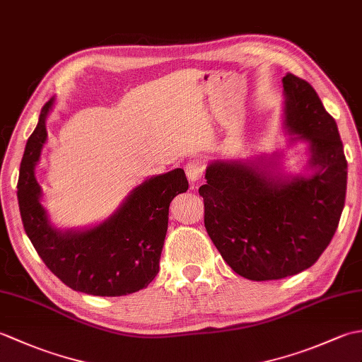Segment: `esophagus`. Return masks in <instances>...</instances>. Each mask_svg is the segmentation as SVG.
I'll use <instances>...</instances> for the list:
<instances>
[{"label": "esophagus", "instance_id": "34e87169", "mask_svg": "<svg viewBox=\"0 0 362 362\" xmlns=\"http://www.w3.org/2000/svg\"><path fill=\"white\" fill-rule=\"evenodd\" d=\"M204 171H205V163H204V160H201V158L189 160L187 166H185V173H187L188 180L193 182V183L201 180Z\"/></svg>", "mask_w": 362, "mask_h": 362}]
</instances>
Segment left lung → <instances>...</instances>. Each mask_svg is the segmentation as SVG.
<instances>
[{
  "label": "left lung",
  "mask_w": 362,
  "mask_h": 362,
  "mask_svg": "<svg viewBox=\"0 0 362 362\" xmlns=\"http://www.w3.org/2000/svg\"><path fill=\"white\" fill-rule=\"evenodd\" d=\"M284 126L310 146L313 175L284 179L264 160H216L206 168L205 228L233 271L253 281L311 267L339 224L347 160L334 118L308 82L283 78Z\"/></svg>",
  "instance_id": "8db88e82"
}]
</instances>
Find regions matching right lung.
I'll use <instances>...</instances> for the list:
<instances>
[{"instance_id": "obj_1", "label": "right lung", "mask_w": 362, "mask_h": 362, "mask_svg": "<svg viewBox=\"0 0 362 362\" xmlns=\"http://www.w3.org/2000/svg\"><path fill=\"white\" fill-rule=\"evenodd\" d=\"M52 103L54 99L43 105L20 165L17 196L23 227L38 257L66 286L101 297L132 294L148 286L158 274L169 204L188 189L187 175L177 168L146 179L109 219L95 227H52L40 204L42 188L34 175L48 136L46 117Z\"/></svg>"}]
</instances>
